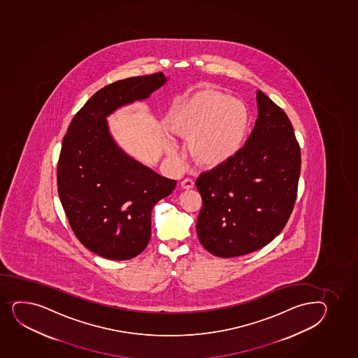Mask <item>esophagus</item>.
<instances>
[{
  "mask_svg": "<svg viewBox=\"0 0 358 358\" xmlns=\"http://www.w3.org/2000/svg\"><path fill=\"white\" fill-rule=\"evenodd\" d=\"M194 185H195V183H194L192 178H185V180L181 182L182 188L187 189V190L194 188Z\"/></svg>",
  "mask_w": 358,
  "mask_h": 358,
  "instance_id": "34e87169",
  "label": "esophagus"
}]
</instances>
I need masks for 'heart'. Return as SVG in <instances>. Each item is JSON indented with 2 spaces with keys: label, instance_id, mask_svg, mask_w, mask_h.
<instances>
[{
  "label": "heart",
  "instance_id": "obj_1",
  "mask_svg": "<svg viewBox=\"0 0 358 358\" xmlns=\"http://www.w3.org/2000/svg\"><path fill=\"white\" fill-rule=\"evenodd\" d=\"M250 113L240 100L213 89L197 91L173 108L170 134L187 142L192 161L200 166H220L243 145Z\"/></svg>",
  "mask_w": 358,
  "mask_h": 358
}]
</instances>
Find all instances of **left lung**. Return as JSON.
Listing matches in <instances>:
<instances>
[{"label":"left lung","instance_id":"left-lung-1","mask_svg":"<svg viewBox=\"0 0 358 358\" xmlns=\"http://www.w3.org/2000/svg\"><path fill=\"white\" fill-rule=\"evenodd\" d=\"M257 103L258 120L246 144L196 181L197 235L220 258L268 245L286 226L298 195L301 155L292 123L260 90Z\"/></svg>","mask_w":358,"mask_h":358}]
</instances>
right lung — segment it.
Instances as JSON below:
<instances>
[{
  "mask_svg": "<svg viewBox=\"0 0 358 358\" xmlns=\"http://www.w3.org/2000/svg\"><path fill=\"white\" fill-rule=\"evenodd\" d=\"M166 83L162 72L127 78L94 93L77 112L62 139L58 194L78 240L110 260H127L151 236V210L176 181L129 157L108 134L106 115L145 99Z\"/></svg>",
  "mask_w": 358,
  "mask_h": 358,
  "instance_id": "obj_1",
  "label": "right lung"
}]
</instances>
